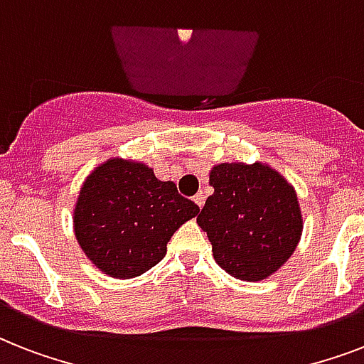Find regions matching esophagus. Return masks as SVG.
Listing matches in <instances>:
<instances>
[{"instance_id":"obj_1","label":"esophagus","mask_w":364,"mask_h":364,"mask_svg":"<svg viewBox=\"0 0 364 364\" xmlns=\"http://www.w3.org/2000/svg\"><path fill=\"white\" fill-rule=\"evenodd\" d=\"M193 200H194V204L198 205V208H202V205L205 204V194L204 193H198V194H196V196H194Z\"/></svg>"}]
</instances>
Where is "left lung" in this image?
<instances>
[{
	"mask_svg": "<svg viewBox=\"0 0 364 364\" xmlns=\"http://www.w3.org/2000/svg\"><path fill=\"white\" fill-rule=\"evenodd\" d=\"M213 194L196 217L208 232L215 262L243 282L279 270L299 245L302 215L294 188L268 166H213Z\"/></svg>",
	"mask_w": 364,
	"mask_h": 364,
	"instance_id": "8db88e82",
	"label": "left lung"
}]
</instances>
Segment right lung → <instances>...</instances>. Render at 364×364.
Returning a JSON list of instances; mask_svg holds the SVG:
<instances>
[{
	"label": "right lung",
	"instance_id": "obj_1",
	"mask_svg": "<svg viewBox=\"0 0 364 364\" xmlns=\"http://www.w3.org/2000/svg\"><path fill=\"white\" fill-rule=\"evenodd\" d=\"M176 183L160 181L141 162L111 159L87 177L77 198V242L107 276L136 277L164 259L183 223L198 215Z\"/></svg>",
	"mask_w": 364,
	"mask_h": 364
}]
</instances>
